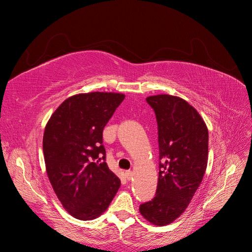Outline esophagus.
<instances>
[{"label": "esophagus", "instance_id": "34e87169", "mask_svg": "<svg viewBox=\"0 0 252 252\" xmlns=\"http://www.w3.org/2000/svg\"><path fill=\"white\" fill-rule=\"evenodd\" d=\"M125 177H126V179H127L128 181H130V180L132 179V177H133V173H132V171H131V170H127V171H125Z\"/></svg>", "mask_w": 252, "mask_h": 252}]
</instances>
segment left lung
I'll list each match as a JSON object with an SVG mask.
<instances>
[{
    "label": "left lung",
    "mask_w": 252,
    "mask_h": 252,
    "mask_svg": "<svg viewBox=\"0 0 252 252\" xmlns=\"http://www.w3.org/2000/svg\"><path fill=\"white\" fill-rule=\"evenodd\" d=\"M158 122L159 171L156 196L140 206L152 225L174 222L199 188L208 163V128L187 101L170 94L146 97Z\"/></svg>",
    "instance_id": "left-lung-1"
}]
</instances>
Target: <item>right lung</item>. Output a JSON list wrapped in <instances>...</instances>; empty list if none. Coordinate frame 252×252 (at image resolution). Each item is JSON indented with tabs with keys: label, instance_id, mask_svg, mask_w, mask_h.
Instances as JSON below:
<instances>
[{
	"label": "right lung",
	"instance_id": "add662e5",
	"mask_svg": "<svg viewBox=\"0 0 252 252\" xmlns=\"http://www.w3.org/2000/svg\"><path fill=\"white\" fill-rule=\"evenodd\" d=\"M124 98L123 94L101 91L74 94L59 106L45 127L49 182L64 209L78 220L102 216L121 186L105 162L102 143L103 129Z\"/></svg>",
	"mask_w": 252,
	"mask_h": 252
}]
</instances>
